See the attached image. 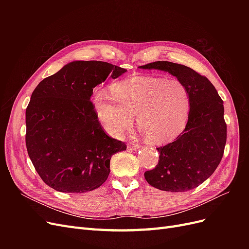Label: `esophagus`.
Instances as JSON below:
<instances>
[{
  "label": "esophagus",
  "instance_id": "1",
  "mask_svg": "<svg viewBox=\"0 0 249 249\" xmlns=\"http://www.w3.org/2000/svg\"><path fill=\"white\" fill-rule=\"evenodd\" d=\"M127 147L133 149V150H136V149H138L140 147V145L136 144V143H129V144H127Z\"/></svg>",
  "mask_w": 249,
  "mask_h": 249
}]
</instances>
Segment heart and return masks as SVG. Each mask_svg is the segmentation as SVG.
I'll use <instances>...</instances> for the list:
<instances>
[{
  "instance_id": "b5f03b06",
  "label": "heart",
  "mask_w": 249,
  "mask_h": 249,
  "mask_svg": "<svg viewBox=\"0 0 249 249\" xmlns=\"http://www.w3.org/2000/svg\"><path fill=\"white\" fill-rule=\"evenodd\" d=\"M111 90H95L92 96L96 116L111 137H122L136 116L139 130L154 144L169 142L185 129L190 94L182 81L133 76L113 84Z\"/></svg>"
}]
</instances>
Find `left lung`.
<instances>
[{
	"label": "left lung",
	"mask_w": 249,
	"mask_h": 249,
	"mask_svg": "<svg viewBox=\"0 0 249 249\" xmlns=\"http://www.w3.org/2000/svg\"><path fill=\"white\" fill-rule=\"evenodd\" d=\"M139 67L171 73L184 83L190 94L185 130L173 142L157 148L159 162L144 172V178L150 186L163 191L192 190L213 175L223 157L227 143L223 102L208 78L190 67L168 61Z\"/></svg>",
	"instance_id": "8db88e82"
}]
</instances>
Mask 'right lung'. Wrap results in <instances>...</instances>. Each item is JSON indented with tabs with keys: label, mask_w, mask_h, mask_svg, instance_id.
Segmentation results:
<instances>
[{
	"label": "right lung",
	"mask_w": 249,
	"mask_h": 249,
	"mask_svg": "<svg viewBox=\"0 0 249 249\" xmlns=\"http://www.w3.org/2000/svg\"><path fill=\"white\" fill-rule=\"evenodd\" d=\"M125 71L108 62L73 61L34 89L26 109V146L37 173L53 189H96L108 178L111 157L126 149L105 133L90 101L96 85Z\"/></svg>",
	"instance_id": "obj_1"
}]
</instances>
